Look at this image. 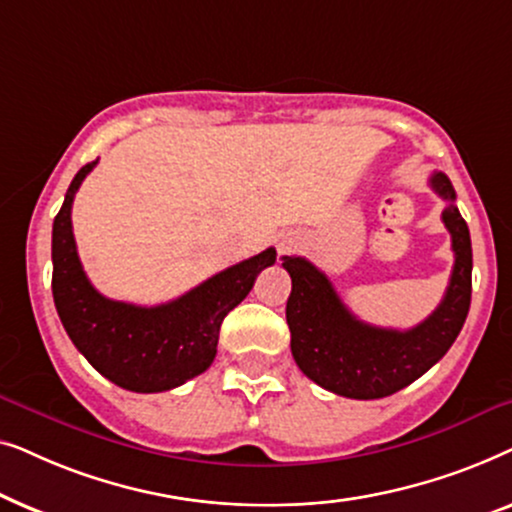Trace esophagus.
Instances as JSON below:
<instances>
[{
  "mask_svg": "<svg viewBox=\"0 0 512 512\" xmlns=\"http://www.w3.org/2000/svg\"><path fill=\"white\" fill-rule=\"evenodd\" d=\"M293 247V237H282L279 240V254H284V251H289Z\"/></svg>",
  "mask_w": 512,
  "mask_h": 512,
  "instance_id": "1",
  "label": "esophagus"
}]
</instances>
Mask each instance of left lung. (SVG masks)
Wrapping results in <instances>:
<instances>
[{"label":"left lung","mask_w":512,"mask_h":512,"mask_svg":"<svg viewBox=\"0 0 512 512\" xmlns=\"http://www.w3.org/2000/svg\"><path fill=\"white\" fill-rule=\"evenodd\" d=\"M429 186L447 200L443 223L452 235L454 268L440 305L415 328L396 331L356 319L317 265L300 256L282 258L291 275L286 300L291 354L319 387L359 401L391 396L436 366L457 340L471 307V235L454 205L452 181L433 172Z\"/></svg>","instance_id":"left-lung-1"}]
</instances>
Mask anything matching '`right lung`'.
<instances>
[{"label": "right lung", "instance_id": "add662e5", "mask_svg": "<svg viewBox=\"0 0 512 512\" xmlns=\"http://www.w3.org/2000/svg\"><path fill=\"white\" fill-rule=\"evenodd\" d=\"M95 165L76 172L53 221L55 310L74 347L107 380L137 394L174 389L212 366L221 321L247 298L277 251L265 249L156 307L104 298L83 272L72 233L74 195Z\"/></svg>", "mask_w": 512, "mask_h": 512}]
</instances>
